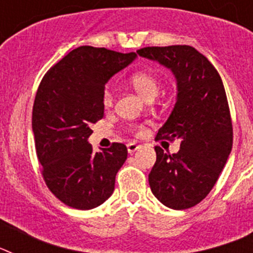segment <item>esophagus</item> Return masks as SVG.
Listing matches in <instances>:
<instances>
[{"instance_id":"1","label":"esophagus","mask_w":253,"mask_h":253,"mask_svg":"<svg viewBox=\"0 0 253 253\" xmlns=\"http://www.w3.org/2000/svg\"><path fill=\"white\" fill-rule=\"evenodd\" d=\"M126 147H128V152H129V153H134V152H135L138 148H139V144H137V143H129V144Z\"/></svg>"}]
</instances>
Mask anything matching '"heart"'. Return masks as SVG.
<instances>
[{
  "label": "heart",
  "mask_w": 253,
  "mask_h": 253,
  "mask_svg": "<svg viewBox=\"0 0 253 253\" xmlns=\"http://www.w3.org/2000/svg\"><path fill=\"white\" fill-rule=\"evenodd\" d=\"M130 84L134 87V90L147 101L153 100L158 95L161 88V82L157 76L148 71H139V72L133 73L130 77ZM102 104L106 109H110L114 105V92L109 87L105 88L102 93ZM130 129L135 134H140L144 128L142 125H131Z\"/></svg>",
  "instance_id": "1"
}]
</instances>
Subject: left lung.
Listing matches in <instances>:
<instances>
[{
	"mask_svg": "<svg viewBox=\"0 0 253 253\" xmlns=\"http://www.w3.org/2000/svg\"><path fill=\"white\" fill-rule=\"evenodd\" d=\"M137 53L171 69L177 82L175 107L156 139H180V151L169 154L154 148L149 186L167 208L189 209L213 189L232 151L233 128L222 78L190 45L147 46Z\"/></svg>",
	"mask_w": 253,
	"mask_h": 253,
	"instance_id": "obj_1",
	"label": "left lung"
}]
</instances>
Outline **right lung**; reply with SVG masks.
<instances>
[{
    "label": "right lung",
    "instance_id": "right-lung-1",
    "mask_svg": "<svg viewBox=\"0 0 253 253\" xmlns=\"http://www.w3.org/2000/svg\"><path fill=\"white\" fill-rule=\"evenodd\" d=\"M135 53L84 45L51 67L33 106L35 148L46 186L63 204L88 210L114 193L115 176L128 157L123 143L93 152L91 124L104 118L102 93Z\"/></svg>",
    "mask_w": 253,
    "mask_h": 253
}]
</instances>
